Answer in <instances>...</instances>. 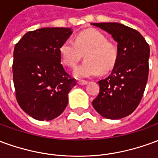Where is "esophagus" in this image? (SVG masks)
Returning <instances> with one entry per match:
<instances>
[{"mask_svg": "<svg viewBox=\"0 0 158 158\" xmlns=\"http://www.w3.org/2000/svg\"><path fill=\"white\" fill-rule=\"evenodd\" d=\"M78 84L80 85H85L86 84H88V81H86V80H79Z\"/></svg>", "mask_w": 158, "mask_h": 158, "instance_id": "1", "label": "esophagus"}]
</instances>
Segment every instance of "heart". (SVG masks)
I'll use <instances>...</instances> for the list:
<instances>
[{"mask_svg":"<svg viewBox=\"0 0 158 158\" xmlns=\"http://www.w3.org/2000/svg\"><path fill=\"white\" fill-rule=\"evenodd\" d=\"M59 52L64 64L74 68L84 54L86 60L74 70L76 78H89L108 72L113 69L118 58V50L113 43L97 29H89L79 33L75 41L66 40Z\"/></svg>","mask_w":158,"mask_h":158,"instance_id":"b5f03b06","label":"heart"}]
</instances>
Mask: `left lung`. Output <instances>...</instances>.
<instances>
[{
	"instance_id": "obj_1",
	"label": "left lung",
	"mask_w": 158,
	"mask_h": 158,
	"mask_svg": "<svg viewBox=\"0 0 158 158\" xmlns=\"http://www.w3.org/2000/svg\"><path fill=\"white\" fill-rule=\"evenodd\" d=\"M118 42L113 71L100 80V92L92 102L96 112L108 119L129 116L140 102L149 73L150 47L137 30L118 23H91Z\"/></svg>"
}]
</instances>
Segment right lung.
<instances>
[{"label": "right lung", "instance_id": "add662e5", "mask_svg": "<svg viewBox=\"0 0 158 158\" xmlns=\"http://www.w3.org/2000/svg\"><path fill=\"white\" fill-rule=\"evenodd\" d=\"M70 28L29 31L14 47L13 83L20 107L33 118L49 121L64 111L76 81L61 64L59 48L72 35Z\"/></svg>", "mask_w": 158, "mask_h": 158}]
</instances>
